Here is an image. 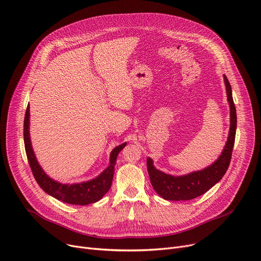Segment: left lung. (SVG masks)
Returning a JSON list of instances; mask_svg holds the SVG:
<instances>
[{"instance_id":"1","label":"left lung","mask_w":261,"mask_h":261,"mask_svg":"<svg viewBox=\"0 0 261 261\" xmlns=\"http://www.w3.org/2000/svg\"><path fill=\"white\" fill-rule=\"evenodd\" d=\"M227 100L230 108V129L227 142L219 156L202 170L183 175L165 173L154 167L151 158H147V170L154 191L167 200H189L207 192L225 175L231 161L236 133V110L232 97V89L228 78L224 75Z\"/></svg>"}]
</instances>
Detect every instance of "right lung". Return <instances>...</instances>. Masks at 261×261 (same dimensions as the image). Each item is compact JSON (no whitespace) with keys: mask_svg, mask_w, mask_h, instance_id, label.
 Wrapping results in <instances>:
<instances>
[{"mask_svg":"<svg viewBox=\"0 0 261 261\" xmlns=\"http://www.w3.org/2000/svg\"><path fill=\"white\" fill-rule=\"evenodd\" d=\"M30 107H27L25 120H24V142L25 149L28 158V162L36 179L37 184L49 195L55 197L62 202L72 204V205H89L98 202L101 199L106 193L109 192L115 171L116 160L125 146L126 142L116 146L110 154L109 166L96 177L89 179L86 182L74 183V184H64L54 178L50 177L39 165L34 150L32 148L30 139Z\"/></svg>","mask_w":261,"mask_h":261,"instance_id":"right-lung-1","label":"right lung"}]
</instances>
